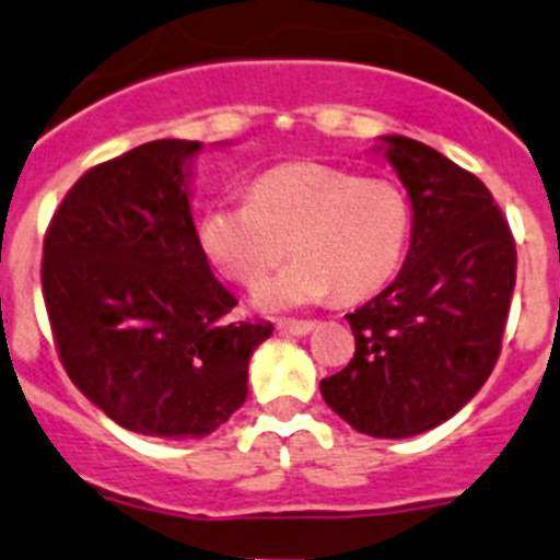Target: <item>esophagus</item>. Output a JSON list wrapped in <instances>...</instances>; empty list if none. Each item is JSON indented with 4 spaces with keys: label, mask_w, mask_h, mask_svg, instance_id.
I'll return each mask as SVG.
<instances>
[{
    "label": "esophagus",
    "mask_w": 560,
    "mask_h": 560,
    "mask_svg": "<svg viewBox=\"0 0 560 560\" xmlns=\"http://www.w3.org/2000/svg\"><path fill=\"white\" fill-rule=\"evenodd\" d=\"M312 328H314L312 319H281L279 323L281 334H292V336H306Z\"/></svg>",
    "instance_id": "esophagus-1"
}]
</instances>
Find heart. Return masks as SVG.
<instances>
[{
    "label": "heart",
    "mask_w": 560,
    "mask_h": 560,
    "mask_svg": "<svg viewBox=\"0 0 560 560\" xmlns=\"http://www.w3.org/2000/svg\"><path fill=\"white\" fill-rule=\"evenodd\" d=\"M410 237V205L385 177L292 161L254 177L248 199L208 205L197 221L205 259L226 279L257 287L262 312L306 306L334 290L341 301L372 295L399 268Z\"/></svg>",
    "instance_id": "b5f03b06"
}]
</instances>
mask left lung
Masks as SVG:
<instances>
[{
	"label": "left lung",
	"instance_id": "obj_1",
	"mask_svg": "<svg viewBox=\"0 0 560 560\" xmlns=\"http://www.w3.org/2000/svg\"><path fill=\"white\" fill-rule=\"evenodd\" d=\"M383 142L410 197V252L380 295L347 314L355 355L319 390L352 430L410 438L463 410L495 369L517 248L479 177L407 136Z\"/></svg>",
	"mask_w": 560,
	"mask_h": 560
}]
</instances>
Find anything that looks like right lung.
Returning <instances> with one entry per match:
<instances>
[{
    "mask_svg": "<svg viewBox=\"0 0 560 560\" xmlns=\"http://www.w3.org/2000/svg\"><path fill=\"white\" fill-rule=\"evenodd\" d=\"M199 142L159 139L86 170L43 237V301L75 388L150 438H205L248 396L273 325L232 317L188 202Z\"/></svg>",
    "mask_w": 560,
    "mask_h": 560,
    "instance_id": "add662e5",
    "label": "right lung"
}]
</instances>
